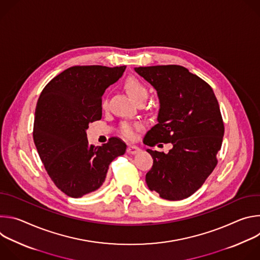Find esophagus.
Here are the masks:
<instances>
[{
    "label": "esophagus",
    "mask_w": 260,
    "mask_h": 260,
    "mask_svg": "<svg viewBox=\"0 0 260 260\" xmlns=\"http://www.w3.org/2000/svg\"><path fill=\"white\" fill-rule=\"evenodd\" d=\"M126 152L128 153V154H137L138 152H140V148L139 147H137V146H135V145H129L128 147H127V149H126Z\"/></svg>",
    "instance_id": "34e87169"
}]
</instances>
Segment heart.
I'll use <instances>...</instances> for the list:
<instances>
[{"mask_svg": "<svg viewBox=\"0 0 260 260\" xmlns=\"http://www.w3.org/2000/svg\"><path fill=\"white\" fill-rule=\"evenodd\" d=\"M124 87L135 102H138L141 99H145V98L147 99L148 96V90L146 86L137 78L131 77L126 79V81L124 82ZM107 105H108V101L107 99H105L102 103V106L103 108H106ZM121 133L126 138H133L135 135V125L131 123H123L121 126Z\"/></svg>", "mask_w": 260, "mask_h": 260, "instance_id": "heart-1", "label": "heart"}]
</instances>
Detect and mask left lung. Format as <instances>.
I'll return each mask as SVG.
<instances>
[{
    "mask_svg": "<svg viewBox=\"0 0 260 260\" xmlns=\"http://www.w3.org/2000/svg\"><path fill=\"white\" fill-rule=\"evenodd\" d=\"M135 71L157 91V124L144 138L148 146L172 143L168 152L147 149L153 158L147 186L161 199L180 201L193 194L217 165L224 135L211 86L177 64L139 67Z\"/></svg>",
    "mask_w": 260,
    "mask_h": 260,
    "instance_id": "obj_1",
    "label": "left lung"
}]
</instances>
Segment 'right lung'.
I'll return each mask as SVG.
<instances>
[{
    "mask_svg": "<svg viewBox=\"0 0 260 260\" xmlns=\"http://www.w3.org/2000/svg\"><path fill=\"white\" fill-rule=\"evenodd\" d=\"M125 66H75L54 77L37 103L34 142L49 177L71 198L99 189L110 164L123 155L117 138L94 147L88 144L90 122L102 118V95L123 75Z\"/></svg>",
    "mask_w": 260,
    "mask_h": 260,
    "instance_id": "obj_1",
    "label": "right lung"
}]
</instances>
